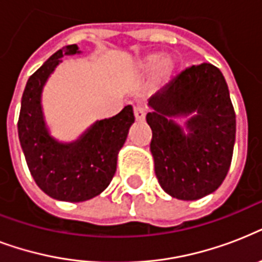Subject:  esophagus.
Masks as SVG:
<instances>
[{"mask_svg":"<svg viewBox=\"0 0 262 262\" xmlns=\"http://www.w3.org/2000/svg\"><path fill=\"white\" fill-rule=\"evenodd\" d=\"M133 113H135L136 121H139V122L144 121V118H145V111H144L143 107H141V106H136L135 108H133Z\"/></svg>","mask_w":262,"mask_h":262,"instance_id":"obj_1","label":"esophagus"}]
</instances>
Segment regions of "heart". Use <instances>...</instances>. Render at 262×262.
Wrapping results in <instances>:
<instances>
[{"mask_svg": "<svg viewBox=\"0 0 262 262\" xmlns=\"http://www.w3.org/2000/svg\"><path fill=\"white\" fill-rule=\"evenodd\" d=\"M141 68L144 71H151L154 68H158L156 71V79L162 81V80H167L172 73L174 69V63L171 59H163L162 55L159 54H151L147 55L141 62Z\"/></svg>", "mask_w": 262, "mask_h": 262, "instance_id": "obj_1", "label": "heart"}]
</instances>
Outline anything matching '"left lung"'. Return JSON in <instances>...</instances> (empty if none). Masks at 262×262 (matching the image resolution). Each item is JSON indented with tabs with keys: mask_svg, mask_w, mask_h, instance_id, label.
I'll list each match as a JSON object with an SVG mask.
<instances>
[{
	"mask_svg": "<svg viewBox=\"0 0 262 262\" xmlns=\"http://www.w3.org/2000/svg\"><path fill=\"white\" fill-rule=\"evenodd\" d=\"M151 152L159 185L179 200H197L215 191L226 178L235 143L236 121L219 68L204 62L186 68L148 102ZM198 115L183 135L171 118Z\"/></svg>",
	"mask_w": 262,
	"mask_h": 262,
	"instance_id": "obj_1",
	"label": "left lung"
}]
</instances>
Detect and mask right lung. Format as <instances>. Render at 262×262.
<instances>
[{
  "label": "right lung",
  "mask_w": 262,
  "mask_h": 262,
  "mask_svg": "<svg viewBox=\"0 0 262 262\" xmlns=\"http://www.w3.org/2000/svg\"><path fill=\"white\" fill-rule=\"evenodd\" d=\"M76 45L51 55L27 81L18 115V139L35 182L53 199L79 203L102 193L115 174L117 155L127 137L135 115L125 106L113 118L99 121L73 144H59L47 133L40 108L43 84L63 55Z\"/></svg>",
  "instance_id": "right-lung-1"
}]
</instances>
